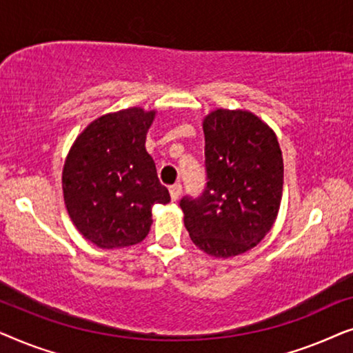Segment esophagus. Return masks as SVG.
<instances>
[{
  "mask_svg": "<svg viewBox=\"0 0 353 353\" xmlns=\"http://www.w3.org/2000/svg\"><path fill=\"white\" fill-rule=\"evenodd\" d=\"M168 192H170L172 201L180 199V196H181V185H180V183H175V185H172L170 188H168Z\"/></svg>",
  "mask_w": 353,
  "mask_h": 353,
  "instance_id": "1",
  "label": "esophagus"
}]
</instances>
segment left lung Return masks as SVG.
I'll return each instance as SVG.
<instances>
[{
  "instance_id": "8db88e82",
  "label": "left lung",
  "mask_w": 353,
  "mask_h": 353,
  "mask_svg": "<svg viewBox=\"0 0 353 353\" xmlns=\"http://www.w3.org/2000/svg\"><path fill=\"white\" fill-rule=\"evenodd\" d=\"M207 186L180 205L190 238L215 259L255 248L276 221L283 154L276 133L245 109H215L202 120Z\"/></svg>"
}]
</instances>
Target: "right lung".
Returning a JSON list of instances; mask_svg holds the SVG:
<instances>
[{
  "mask_svg": "<svg viewBox=\"0 0 353 353\" xmlns=\"http://www.w3.org/2000/svg\"><path fill=\"white\" fill-rule=\"evenodd\" d=\"M156 110L128 108L94 119L75 138L62 168V194L75 228L101 249L146 238L154 204L170 194L146 151Z\"/></svg>",
  "mask_w": 353,
  "mask_h": 353,
  "instance_id": "right-lung-1",
  "label": "right lung"
}]
</instances>
